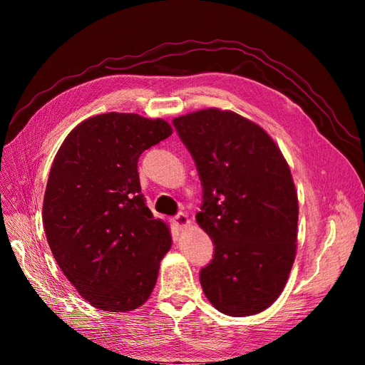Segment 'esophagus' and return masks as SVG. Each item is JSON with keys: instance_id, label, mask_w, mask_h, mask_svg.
Wrapping results in <instances>:
<instances>
[{"instance_id": "34e87169", "label": "esophagus", "mask_w": 365, "mask_h": 365, "mask_svg": "<svg viewBox=\"0 0 365 365\" xmlns=\"http://www.w3.org/2000/svg\"><path fill=\"white\" fill-rule=\"evenodd\" d=\"M173 222H175V225L178 227H185L189 225V217L185 215V213H179L178 216H175V219H173Z\"/></svg>"}]
</instances>
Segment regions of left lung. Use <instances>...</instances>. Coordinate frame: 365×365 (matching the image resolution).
Returning <instances> with one entry per match:
<instances>
[{
	"label": "left lung",
	"instance_id": "left-lung-1",
	"mask_svg": "<svg viewBox=\"0 0 365 365\" xmlns=\"http://www.w3.org/2000/svg\"><path fill=\"white\" fill-rule=\"evenodd\" d=\"M202 185L198 225L215 242L200 272L217 311L248 317L278 299L296 257L299 204L285 158L260 125L208 108L173 120Z\"/></svg>",
	"mask_w": 365,
	"mask_h": 365
}]
</instances>
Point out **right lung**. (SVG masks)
Here are the masks:
<instances>
[{"label": "right lung", "mask_w": 365, "mask_h": 365, "mask_svg": "<svg viewBox=\"0 0 365 365\" xmlns=\"http://www.w3.org/2000/svg\"><path fill=\"white\" fill-rule=\"evenodd\" d=\"M171 133L161 118L109 112L76 125L56 153L43 204L46 237L94 308L138 309L155 287L171 235L145 202L138 161Z\"/></svg>", "instance_id": "1"}]
</instances>
